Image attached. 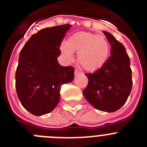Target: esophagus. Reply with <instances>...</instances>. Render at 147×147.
<instances>
[{
    "mask_svg": "<svg viewBox=\"0 0 147 147\" xmlns=\"http://www.w3.org/2000/svg\"><path fill=\"white\" fill-rule=\"evenodd\" d=\"M74 74H75V75H78V74H81V72L79 71H78V70H75V71H74Z\"/></svg>",
    "mask_w": 147,
    "mask_h": 147,
    "instance_id": "obj_1",
    "label": "esophagus"
}]
</instances>
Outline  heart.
<instances>
[{"mask_svg":"<svg viewBox=\"0 0 147 147\" xmlns=\"http://www.w3.org/2000/svg\"><path fill=\"white\" fill-rule=\"evenodd\" d=\"M110 46L103 35L79 32L69 37L66 44L61 47L63 55L68 61L74 59L73 52H79V65L87 71H95L101 68L107 60Z\"/></svg>","mask_w":147,"mask_h":147,"instance_id":"obj_1","label":"heart"}]
</instances>
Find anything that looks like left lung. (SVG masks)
I'll return each mask as SVG.
<instances>
[{"label":"left lung","mask_w":147,"mask_h":147,"mask_svg":"<svg viewBox=\"0 0 147 147\" xmlns=\"http://www.w3.org/2000/svg\"><path fill=\"white\" fill-rule=\"evenodd\" d=\"M103 33L111 44V56L93 74H85L88 84L83 91L86 100L102 111L114 112L127 101L133 81L130 57L122 43L108 32Z\"/></svg>","instance_id":"obj_1"}]
</instances>
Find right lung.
<instances>
[{"label": "right lung", "mask_w": 147, "mask_h": 147, "mask_svg": "<svg viewBox=\"0 0 147 147\" xmlns=\"http://www.w3.org/2000/svg\"><path fill=\"white\" fill-rule=\"evenodd\" d=\"M71 25L41 30L25 43L19 57L15 87L20 103L36 116L51 112L60 100L61 86L74 79V68L57 62L60 47Z\"/></svg>", "instance_id": "1"}]
</instances>
